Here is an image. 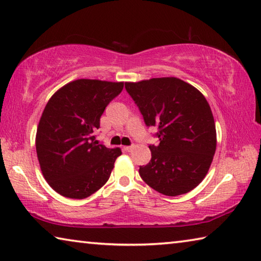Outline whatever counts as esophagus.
Wrapping results in <instances>:
<instances>
[{"mask_svg":"<svg viewBox=\"0 0 261 261\" xmlns=\"http://www.w3.org/2000/svg\"><path fill=\"white\" fill-rule=\"evenodd\" d=\"M134 148H135V146H124V147H123V149H124V151H126V152H132V151H134Z\"/></svg>","mask_w":261,"mask_h":261,"instance_id":"obj_1","label":"esophagus"}]
</instances>
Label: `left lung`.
I'll return each mask as SVG.
<instances>
[{
  "label": "left lung",
  "instance_id": "left-lung-1",
  "mask_svg": "<svg viewBox=\"0 0 261 261\" xmlns=\"http://www.w3.org/2000/svg\"><path fill=\"white\" fill-rule=\"evenodd\" d=\"M147 126H158V146L139 167L140 177L165 196L188 193L208 173L216 149L213 114L201 92L176 77L125 83Z\"/></svg>",
  "mask_w": 261,
  "mask_h": 261
}]
</instances>
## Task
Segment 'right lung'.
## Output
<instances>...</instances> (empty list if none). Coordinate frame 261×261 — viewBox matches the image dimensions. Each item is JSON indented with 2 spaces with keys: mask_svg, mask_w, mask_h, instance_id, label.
<instances>
[{
  "mask_svg": "<svg viewBox=\"0 0 261 261\" xmlns=\"http://www.w3.org/2000/svg\"><path fill=\"white\" fill-rule=\"evenodd\" d=\"M123 82L77 79L57 90L43 109L35 136L42 175L61 196L84 199L109 179L120 148L96 145L94 132Z\"/></svg>",
  "mask_w": 261,
  "mask_h": 261,
  "instance_id": "add662e5",
  "label": "right lung"
}]
</instances>
